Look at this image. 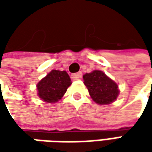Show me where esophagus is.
Segmentation results:
<instances>
[{
  "instance_id": "1",
  "label": "esophagus",
  "mask_w": 152,
  "mask_h": 152,
  "mask_svg": "<svg viewBox=\"0 0 152 152\" xmlns=\"http://www.w3.org/2000/svg\"><path fill=\"white\" fill-rule=\"evenodd\" d=\"M82 76H83L82 73H73V74H72V79H73V80H78V79H81V78H82Z\"/></svg>"
}]
</instances>
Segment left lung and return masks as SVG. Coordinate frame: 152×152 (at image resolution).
<instances>
[{"label":"left lung","mask_w":152,"mask_h":152,"mask_svg":"<svg viewBox=\"0 0 152 152\" xmlns=\"http://www.w3.org/2000/svg\"><path fill=\"white\" fill-rule=\"evenodd\" d=\"M83 78L91 98L97 104H110L117 99L119 93L118 85L102 71L96 70L86 73Z\"/></svg>","instance_id":"8db88e82"}]
</instances>
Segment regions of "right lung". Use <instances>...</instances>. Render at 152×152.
<instances>
[{
  "mask_svg": "<svg viewBox=\"0 0 152 152\" xmlns=\"http://www.w3.org/2000/svg\"><path fill=\"white\" fill-rule=\"evenodd\" d=\"M71 79L66 71L52 70L37 85L38 95L44 102H57L66 93Z\"/></svg>",
  "mask_w": 152,
  "mask_h": 152,
  "instance_id": "1",
  "label": "right lung"
}]
</instances>
